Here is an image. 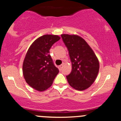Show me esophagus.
Wrapping results in <instances>:
<instances>
[{
  "label": "esophagus",
  "instance_id": "esophagus-1",
  "mask_svg": "<svg viewBox=\"0 0 121 121\" xmlns=\"http://www.w3.org/2000/svg\"><path fill=\"white\" fill-rule=\"evenodd\" d=\"M63 65H64V64H61L60 65L58 66V69H59L60 70H61V69H62V68H63Z\"/></svg>",
  "mask_w": 121,
  "mask_h": 121
}]
</instances>
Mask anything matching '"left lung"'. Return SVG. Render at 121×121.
Here are the masks:
<instances>
[{
	"label": "left lung",
	"mask_w": 121,
	"mask_h": 121,
	"mask_svg": "<svg viewBox=\"0 0 121 121\" xmlns=\"http://www.w3.org/2000/svg\"><path fill=\"white\" fill-rule=\"evenodd\" d=\"M65 45L69 52L72 71L67 79L72 87L84 91L93 83L99 71V61L86 41L76 35L62 34Z\"/></svg>",
	"instance_id": "1"
}]
</instances>
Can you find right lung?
Returning <instances> with one entry per match:
<instances>
[{
    "label": "right lung",
    "instance_id": "right-lung-1",
    "mask_svg": "<svg viewBox=\"0 0 121 121\" xmlns=\"http://www.w3.org/2000/svg\"><path fill=\"white\" fill-rule=\"evenodd\" d=\"M60 39L58 35L40 36L32 43L26 53L22 65L23 75L26 83L36 91H43L50 87L59 72L49 50Z\"/></svg>",
    "mask_w": 121,
    "mask_h": 121
}]
</instances>
